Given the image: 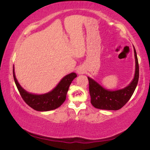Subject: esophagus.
Listing matches in <instances>:
<instances>
[{"instance_id": "obj_1", "label": "esophagus", "mask_w": 150, "mask_h": 150, "mask_svg": "<svg viewBox=\"0 0 150 150\" xmlns=\"http://www.w3.org/2000/svg\"><path fill=\"white\" fill-rule=\"evenodd\" d=\"M85 71V68L83 67H79L77 69V73H78V74H79V75L84 74Z\"/></svg>"}]
</instances>
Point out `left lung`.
Wrapping results in <instances>:
<instances>
[{"label": "left lung", "mask_w": 150, "mask_h": 150, "mask_svg": "<svg viewBox=\"0 0 150 150\" xmlns=\"http://www.w3.org/2000/svg\"><path fill=\"white\" fill-rule=\"evenodd\" d=\"M134 51L136 59L135 74L132 81L127 87L120 90L109 91L93 79L87 77L89 83L91 103L94 107L102 110H117L123 107L130 100L138 85L139 79L138 60L134 46Z\"/></svg>", "instance_id": "left-lung-1"}]
</instances>
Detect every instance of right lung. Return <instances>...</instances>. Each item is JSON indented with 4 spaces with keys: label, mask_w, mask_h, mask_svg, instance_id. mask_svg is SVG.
<instances>
[{
    "label": "right lung",
    "mask_w": 150,
    "mask_h": 150,
    "mask_svg": "<svg viewBox=\"0 0 150 150\" xmlns=\"http://www.w3.org/2000/svg\"><path fill=\"white\" fill-rule=\"evenodd\" d=\"M13 77L20 95L28 105L37 111H49L59 107L64 103L69 86L77 74L71 73L65 76L52 91L43 95H35L25 91L18 82L14 66Z\"/></svg>",
    "instance_id": "add662e5"
}]
</instances>
